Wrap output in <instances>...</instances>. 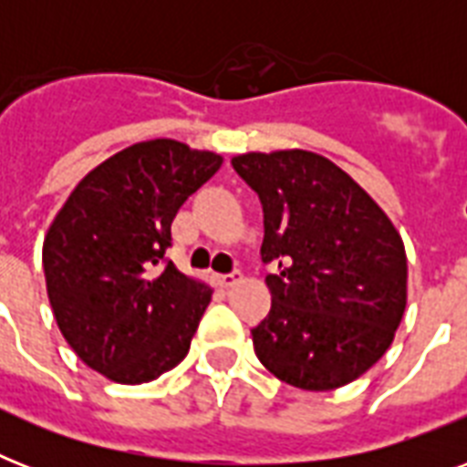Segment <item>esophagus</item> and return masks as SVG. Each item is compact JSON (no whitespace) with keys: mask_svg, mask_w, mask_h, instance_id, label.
<instances>
[{"mask_svg":"<svg viewBox=\"0 0 467 467\" xmlns=\"http://www.w3.org/2000/svg\"><path fill=\"white\" fill-rule=\"evenodd\" d=\"M237 281H242L240 271H233V274H225V276H220V284L225 285V288H233Z\"/></svg>","mask_w":467,"mask_h":467,"instance_id":"obj_1","label":"esophagus"}]
</instances>
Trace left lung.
I'll return each instance as SVG.
<instances>
[{
	"mask_svg": "<svg viewBox=\"0 0 467 467\" xmlns=\"http://www.w3.org/2000/svg\"><path fill=\"white\" fill-rule=\"evenodd\" d=\"M234 171L264 205L269 315L252 329L256 358L300 390L363 376L392 344L407 306V256L390 218L334 161L249 152Z\"/></svg>",
	"mask_w": 467,
	"mask_h": 467,
	"instance_id": "8db88e82",
	"label": "left lung"
}]
</instances>
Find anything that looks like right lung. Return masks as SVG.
I'll use <instances>...</instances> for the list:
<instances>
[{
    "label": "right lung",
    "instance_id": "obj_1",
    "mask_svg": "<svg viewBox=\"0 0 467 467\" xmlns=\"http://www.w3.org/2000/svg\"><path fill=\"white\" fill-rule=\"evenodd\" d=\"M223 164L176 140L120 150L69 193L43 242L62 337L116 383H150L183 361L211 288L167 259L176 213Z\"/></svg>",
    "mask_w": 467,
    "mask_h": 467
}]
</instances>
